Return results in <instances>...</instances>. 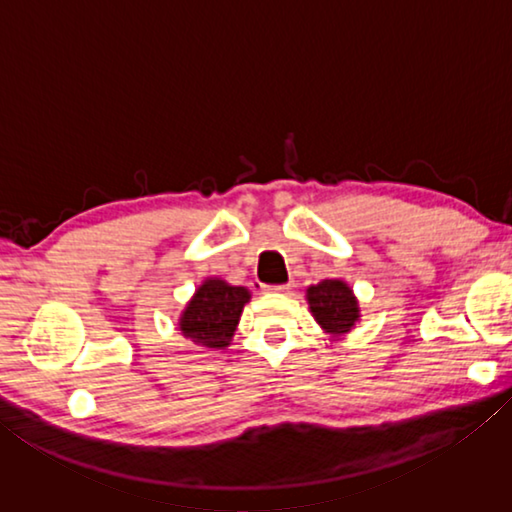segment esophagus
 <instances>
[{
    "instance_id": "obj_1",
    "label": "esophagus",
    "mask_w": 512,
    "mask_h": 512,
    "mask_svg": "<svg viewBox=\"0 0 512 512\" xmlns=\"http://www.w3.org/2000/svg\"><path fill=\"white\" fill-rule=\"evenodd\" d=\"M266 291H273V293H289V284H268V287H264Z\"/></svg>"
}]
</instances>
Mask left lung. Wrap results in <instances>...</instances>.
<instances>
[{
  "mask_svg": "<svg viewBox=\"0 0 512 512\" xmlns=\"http://www.w3.org/2000/svg\"><path fill=\"white\" fill-rule=\"evenodd\" d=\"M309 309L325 332L343 334L357 323L359 305L350 287L341 280H323L307 291Z\"/></svg>",
  "mask_w": 512,
  "mask_h": 512,
  "instance_id": "left-lung-1",
  "label": "left lung"
}]
</instances>
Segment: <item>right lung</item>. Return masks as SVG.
I'll use <instances>...</instances> for the list:
<instances>
[{
	"label": "right lung",
	"instance_id": "right-lung-1",
	"mask_svg": "<svg viewBox=\"0 0 512 512\" xmlns=\"http://www.w3.org/2000/svg\"><path fill=\"white\" fill-rule=\"evenodd\" d=\"M248 300L250 293L244 287H230L223 280H207L183 311L180 332L205 348H228L241 309Z\"/></svg>",
	"mask_w": 512,
	"mask_h": 512
}]
</instances>
